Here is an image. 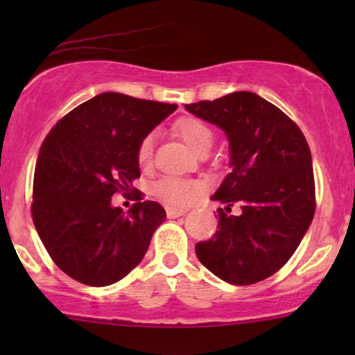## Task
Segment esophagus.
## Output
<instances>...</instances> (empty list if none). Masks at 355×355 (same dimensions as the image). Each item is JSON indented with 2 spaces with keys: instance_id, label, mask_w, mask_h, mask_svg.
Masks as SVG:
<instances>
[{
  "instance_id": "34e87169",
  "label": "esophagus",
  "mask_w": 355,
  "mask_h": 355,
  "mask_svg": "<svg viewBox=\"0 0 355 355\" xmlns=\"http://www.w3.org/2000/svg\"><path fill=\"white\" fill-rule=\"evenodd\" d=\"M187 211V209H180V207H166V217L177 218Z\"/></svg>"
}]
</instances>
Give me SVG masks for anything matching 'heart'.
Returning a JSON list of instances; mask_svg holds the SVG:
<instances>
[{"label":"heart","mask_w":355,"mask_h":355,"mask_svg":"<svg viewBox=\"0 0 355 355\" xmlns=\"http://www.w3.org/2000/svg\"><path fill=\"white\" fill-rule=\"evenodd\" d=\"M175 132L180 135L185 144L193 148L195 152L200 153L203 150L210 148L214 144V132L207 126L203 121L197 120V118H180V120L175 123ZM153 145H155V137L148 135L138 145L137 152V160L140 166H148L152 162L153 155ZM198 187L197 182L191 180H182V178H164L153 187V191L157 197H160L162 200L173 203V205H185L190 203L195 197L198 195Z\"/></svg>","instance_id":"b5f03b06"}]
</instances>
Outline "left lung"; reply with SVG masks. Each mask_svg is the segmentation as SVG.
I'll return each instance as SVG.
<instances>
[{
	"mask_svg": "<svg viewBox=\"0 0 355 355\" xmlns=\"http://www.w3.org/2000/svg\"><path fill=\"white\" fill-rule=\"evenodd\" d=\"M229 140L230 173L211 200L218 227L195 245L198 260L232 285L257 284L291 259L315 211L312 157L300 128L282 110L250 92L185 105ZM241 205L239 216L230 207Z\"/></svg>",
	"mask_w": 355,
	"mask_h": 355,
	"instance_id": "1",
	"label": "left lung"
}]
</instances>
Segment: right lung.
Returning <instances> with one entry per match:
<instances>
[{
  "label": "right lung",
  "instance_id": "right-lung-1",
  "mask_svg": "<svg viewBox=\"0 0 355 355\" xmlns=\"http://www.w3.org/2000/svg\"><path fill=\"white\" fill-rule=\"evenodd\" d=\"M177 105L107 92L93 96L51 128L40 150L33 183V222L53 262L92 287L112 285L141 262L158 225L157 202L128 211L112 205L140 177L138 145Z\"/></svg>",
  "mask_w": 355,
  "mask_h": 355
}]
</instances>
